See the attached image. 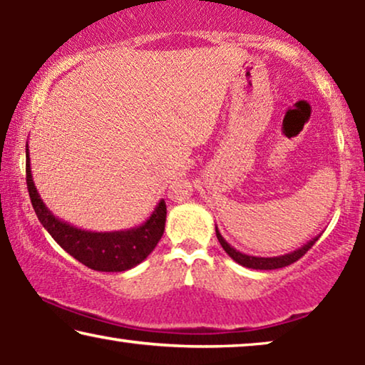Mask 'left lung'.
<instances>
[{
  "mask_svg": "<svg viewBox=\"0 0 365 365\" xmlns=\"http://www.w3.org/2000/svg\"><path fill=\"white\" fill-rule=\"evenodd\" d=\"M216 236H217V241L221 242V246L224 251L229 254V257L234 259L237 264H241L244 267H249V269H259V271H271V269H279V267H286L289 264L296 262L301 259L304 254H306L309 249H311L314 244L319 237H321V234L316 237H312L311 241L304 244L302 247L296 249V251L292 252H287V254H282V256H274V257H259V256H249V254H244L241 251H237V249H234L231 244H229L226 239L222 237V234L219 232V229L216 226Z\"/></svg>",
  "mask_w": 365,
  "mask_h": 365,
  "instance_id": "obj_1",
  "label": "left lung"
}]
</instances>
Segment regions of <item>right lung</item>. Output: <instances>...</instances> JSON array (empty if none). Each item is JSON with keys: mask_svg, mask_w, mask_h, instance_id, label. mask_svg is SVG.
<instances>
[{"mask_svg": "<svg viewBox=\"0 0 365 365\" xmlns=\"http://www.w3.org/2000/svg\"><path fill=\"white\" fill-rule=\"evenodd\" d=\"M26 184L34 212L43 227L69 256L89 269L101 272H123L143 262L158 246L166 224V202L161 199L141 226L113 232H94L68 224L49 211L31 176L26 146Z\"/></svg>", "mask_w": 365, "mask_h": 365, "instance_id": "right-lung-1", "label": "right lung"}]
</instances>
